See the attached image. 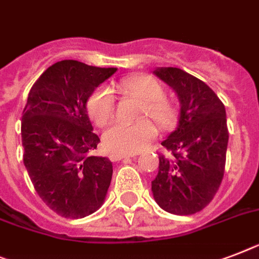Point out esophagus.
Returning a JSON list of instances; mask_svg holds the SVG:
<instances>
[{
    "mask_svg": "<svg viewBox=\"0 0 259 259\" xmlns=\"http://www.w3.org/2000/svg\"><path fill=\"white\" fill-rule=\"evenodd\" d=\"M136 154H126V153H111L110 159L111 161H121V159L130 158V157H134Z\"/></svg>",
    "mask_w": 259,
    "mask_h": 259,
    "instance_id": "1",
    "label": "esophagus"
}]
</instances>
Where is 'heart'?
I'll list each match as a JSON object with an SVG mask.
<instances>
[{
	"label": "heart",
	"instance_id": "b5f03b06",
	"mask_svg": "<svg viewBox=\"0 0 259 259\" xmlns=\"http://www.w3.org/2000/svg\"><path fill=\"white\" fill-rule=\"evenodd\" d=\"M126 94L142 102L141 115H149L162 129L173 127L177 110L165 98L162 83L151 75H130L119 81ZM88 113L97 125H105L114 113V97L108 86H100L88 100ZM157 136V127L150 119L144 118L133 123L114 122L104 132L102 141L109 150L115 153H136L144 149Z\"/></svg>",
	"mask_w": 259,
	"mask_h": 259
}]
</instances>
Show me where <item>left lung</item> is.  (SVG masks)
<instances>
[{
    "label": "left lung",
    "mask_w": 259,
    "mask_h": 259,
    "mask_svg": "<svg viewBox=\"0 0 259 259\" xmlns=\"http://www.w3.org/2000/svg\"><path fill=\"white\" fill-rule=\"evenodd\" d=\"M180 101L176 130L161 142L171 155H159L151 181L155 202L167 213L189 215L210 203L224 178L229 142L224 104L201 79L178 68L153 71Z\"/></svg>",
    "instance_id": "obj_1"
}]
</instances>
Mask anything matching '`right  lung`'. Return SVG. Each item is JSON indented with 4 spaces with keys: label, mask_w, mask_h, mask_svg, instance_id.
Here are the masks:
<instances>
[{
    "label": "right lung",
    "mask_w": 259,
    "mask_h": 259,
    "mask_svg": "<svg viewBox=\"0 0 259 259\" xmlns=\"http://www.w3.org/2000/svg\"><path fill=\"white\" fill-rule=\"evenodd\" d=\"M115 71L60 61L29 92L21 123L24 165L42 201L61 217L83 218L105 202L113 163L108 157L92 155L100 138L86 104Z\"/></svg>",
    "instance_id": "add662e5"
}]
</instances>
